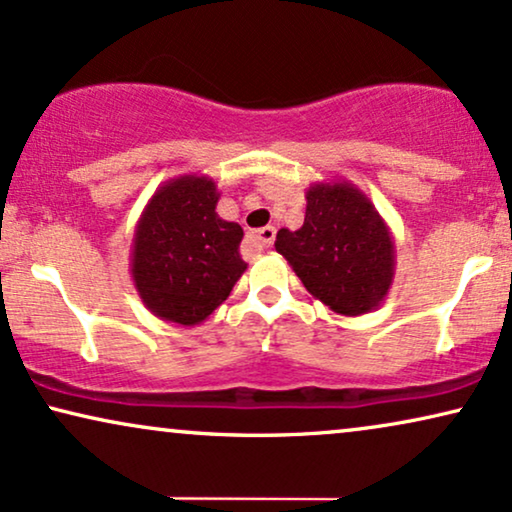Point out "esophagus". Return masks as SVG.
<instances>
[{
  "mask_svg": "<svg viewBox=\"0 0 512 512\" xmlns=\"http://www.w3.org/2000/svg\"><path fill=\"white\" fill-rule=\"evenodd\" d=\"M249 242L254 244V247H256L258 251H265V249L270 247L272 242H275V228H272V225H265V228L251 232Z\"/></svg>",
  "mask_w": 512,
  "mask_h": 512,
  "instance_id": "esophagus-1",
  "label": "esophagus"
}]
</instances>
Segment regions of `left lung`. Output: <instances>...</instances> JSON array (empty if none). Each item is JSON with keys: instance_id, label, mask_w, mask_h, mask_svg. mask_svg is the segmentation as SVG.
Listing matches in <instances>:
<instances>
[{"instance_id": "left-lung-1", "label": "left lung", "mask_w": 512, "mask_h": 512, "mask_svg": "<svg viewBox=\"0 0 512 512\" xmlns=\"http://www.w3.org/2000/svg\"><path fill=\"white\" fill-rule=\"evenodd\" d=\"M305 221L277 232L275 249L308 294L338 315L357 317L386 301L395 280V240L374 202L343 178L305 190Z\"/></svg>"}]
</instances>
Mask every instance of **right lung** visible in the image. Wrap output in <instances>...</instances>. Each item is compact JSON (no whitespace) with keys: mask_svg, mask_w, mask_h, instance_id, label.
<instances>
[{"mask_svg":"<svg viewBox=\"0 0 512 512\" xmlns=\"http://www.w3.org/2000/svg\"><path fill=\"white\" fill-rule=\"evenodd\" d=\"M214 178L185 174L148 199L131 242V280L145 308L164 322L195 327L230 296L247 270L240 223L216 214Z\"/></svg>","mask_w":512,"mask_h":512,"instance_id":"right-lung-1","label":"right lung"}]
</instances>
